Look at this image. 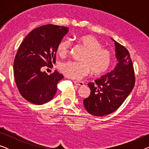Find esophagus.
<instances>
[{
	"label": "esophagus",
	"mask_w": 149,
	"mask_h": 149,
	"mask_svg": "<svg viewBox=\"0 0 149 149\" xmlns=\"http://www.w3.org/2000/svg\"><path fill=\"white\" fill-rule=\"evenodd\" d=\"M74 83L78 86H83L84 85V83L83 81H74Z\"/></svg>",
	"instance_id": "esophagus-1"
}]
</instances>
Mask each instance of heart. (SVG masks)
Returning a JSON list of instances; mask_svg holds the SVG:
<instances>
[{
    "instance_id": "heart-1",
    "label": "heart",
    "mask_w": 149,
    "mask_h": 149,
    "mask_svg": "<svg viewBox=\"0 0 149 149\" xmlns=\"http://www.w3.org/2000/svg\"><path fill=\"white\" fill-rule=\"evenodd\" d=\"M77 41L85 49L82 62L66 61L61 62L58 69L62 74L70 79H79L90 72L93 75H100L107 72L112 62V54L109 50L102 48V45L96 37L92 35H83L77 38ZM70 42L62 40L58 44L57 52L61 57L69 53Z\"/></svg>"
}]
</instances>
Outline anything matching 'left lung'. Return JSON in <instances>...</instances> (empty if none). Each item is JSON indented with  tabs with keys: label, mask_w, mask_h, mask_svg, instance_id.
I'll return each mask as SVG.
<instances>
[{
	"label": "left lung",
	"mask_w": 149,
	"mask_h": 149,
	"mask_svg": "<svg viewBox=\"0 0 149 149\" xmlns=\"http://www.w3.org/2000/svg\"><path fill=\"white\" fill-rule=\"evenodd\" d=\"M115 42L117 66L111 72L89 83L91 93L83 100L85 109L91 115H109L121 107L133 89L135 74L130 53L125 47Z\"/></svg>",
	"instance_id": "left-lung-1"
}]
</instances>
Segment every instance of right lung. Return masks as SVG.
<instances>
[{"label": "right lung", "instance_id": "add662e5", "mask_svg": "<svg viewBox=\"0 0 149 149\" xmlns=\"http://www.w3.org/2000/svg\"><path fill=\"white\" fill-rule=\"evenodd\" d=\"M68 32L65 26L47 24L30 32L20 45L14 60V77L20 94L30 102L43 104L56 94L64 76L57 70L49 75L41 68L56 63L57 47Z\"/></svg>", "mask_w": 149, "mask_h": 149}]
</instances>
